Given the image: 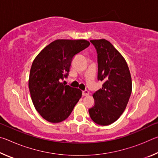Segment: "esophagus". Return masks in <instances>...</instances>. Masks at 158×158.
<instances>
[{
    "label": "esophagus",
    "mask_w": 158,
    "mask_h": 158,
    "mask_svg": "<svg viewBox=\"0 0 158 158\" xmlns=\"http://www.w3.org/2000/svg\"><path fill=\"white\" fill-rule=\"evenodd\" d=\"M82 95H84V96H87V95H89V90H84V91L82 92Z\"/></svg>",
    "instance_id": "1"
}]
</instances>
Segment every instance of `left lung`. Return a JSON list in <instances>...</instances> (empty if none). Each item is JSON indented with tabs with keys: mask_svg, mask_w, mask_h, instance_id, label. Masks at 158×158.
I'll use <instances>...</instances> for the list:
<instances>
[{
	"mask_svg": "<svg viewBox=\"0 0 158 158\" xmlns=\"http://www.w3.org/2000/svg\"><path fill=\"white\" fill-rule=\"evenodd\" d=\"M98 53V79L102 87L93 93L95 103L89 112L100 125L113 123L123 113L132 93V78L123 56L105 39L91 40Z\"/></svg>",
	"mask_w": 158,
	"mask_h": 158,
	"instance_id": "left-lung-1",
	"label": "left lung"
}]
</instances>
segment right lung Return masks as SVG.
Instances as JSON below:
<instances>
[{"instance_id":"1","label":"right lung","mask_w":158,"mask_h":158,"mask_svg":"<svg viewBox=\"0 0 158 158\" xmlns=\"http://www.w3.org/2000/svg\"><path fill=\"white\" fill-rule=\"evenodd\" d=\"M90 45L85 40H54L38 53L32 63L28 87L35 108L50 123L68 118L81 98L79 89L65 85L61 79L68 76L74 56Z\"/></svg>"}]
</instances>
